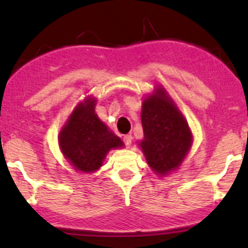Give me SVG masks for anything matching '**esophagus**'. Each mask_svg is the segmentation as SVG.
<instances>
[{
    "label": "esophagus",
    "instance_id": "1",
    "mask_svg": "<svg viewBox=\"0 0 248 248\" xmlns=\"http://www.w3.org/2000/svg\"><path fill=\"white\" fill-rule=\"evenodd\" d=\"M132 136L131 134H126V136L124 137V145H126L127 147H129L131 146V144H132Z\"/></svg>",
    "mask_w": 248,
    "mask_h": 248
}]
</instances>
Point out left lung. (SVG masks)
I'll list each match as a JSON object with an SVG mask.
<instances>
[{
    "label": "left lung",
    "instance_id": "8db88e82",
    "mask_svg": "<svg viewBox=\"0 0 248 248\" xmlns=\"http://www.w3.org/2000/svg\"><path fill=\"white\" fill-rule=\"evenodd\" d=\"M140 146L149 166L159 175L177 169L191 147L192 134L164 90L158 89L142 102Z\"/></svg>",
    "mask_w": 248,
    "mask_h": 248
}]
</instances>
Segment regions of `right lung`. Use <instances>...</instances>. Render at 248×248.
<instances>
[{
  "mask_svg": "<svg viewBox=\"0 0 248 248\" xmlns=\"http://www.w3.org/2000/svg\"><path fill=\"white\" fill-rule=\"evenodd\" d=\"M93 98H87L74 109L60 132V146L77 170L92 172L102 166L110 149L124 142L97 117Z\"/></svg>",
  "mask_w": 248,
  "mask_h": 248,
  "instance_id": "obj_1",
  "label": "right lung"
}]
</instances>
